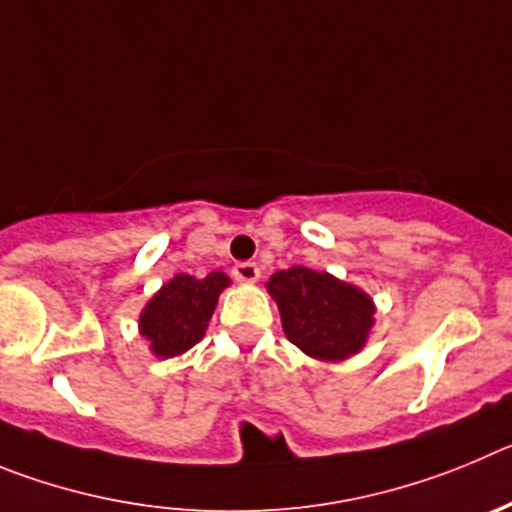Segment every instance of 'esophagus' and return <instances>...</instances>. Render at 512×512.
Segmentation results:
<instances>
[{
    "label": "esophagus",
    "mask_w": 512,
    "mask_h": 512,
    "mask_svg": "<svg viewBox=\"0 0 512 512\" xmlns=\"http://www.w3.org/2000/svg\"><path fill=\"white\" fill-rule=\"evenodd\" d=\"M232 273L239 283H257L260 280V267L255 262H237Z\"/></svg>",
    "instance_id": "obj_1"
}]
</instances>
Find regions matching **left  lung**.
I'll use <instances>...</instances> for the list:
<instances>
[{
    "label": "left lung",
    "mask_w": 512,
    "mask_h": 512,
    "mask_svg": "<svg viewBox=\"0 0 512 512\" xmlns=\"http://www.w3.org/2000/svg\"><path fill=\"white\" fill-rule=\"evenodd\" d=\"M265 288L278 303L288 342L311 359L344 362L365 349L375 301L362 288L303 265L273 273Z\"/></svg>",
    "instance_id": "1"
}]
</instances>
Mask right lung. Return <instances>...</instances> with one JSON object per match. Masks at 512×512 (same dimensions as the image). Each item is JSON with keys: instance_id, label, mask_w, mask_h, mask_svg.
Instances as JSON below:
<instances>
[{"instance_id": "right-lung-1", "label": "right lung", "mask_w": 512, "mask_h": 512, "mask_svg": "<svg viewBox=\"0 0 512 512\" xmlns=\"http://www.w3.org/2000/svg\"><path fill=\"white\" fill-rule=\"evenodd\" d=\"M229 285L232 280L222 270H214L206 278L178 273L160 285L137 321V329L150 344V352L158 359H170L181 357L193 344H199L214 316L216 301Z\"/></svg>"}]
</instances>
